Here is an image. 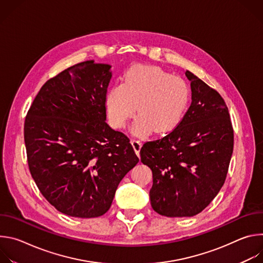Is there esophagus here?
<instances>
[{"label":"esophagus","mask_w":263,"mask_h":263,"mask_svg":"<svg viewBox=\"0 0 263 263\" xmlns=\"http://www.w3.org/2000/svg\"><path fill=\"white\" fill-rule=\"evenodd\" d=\"M131 144H132V146H133V148H134L135 153H136L137 156L139 157V152H140V148H141V141L138 140V139L133 138V139H131Z\"/></svg>","instance_id":"obj_1"}]
</instances>
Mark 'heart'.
I'll return each instance as SVG.
<instances>
[{"label": "heart", "instance_id": "obj_1", "mask_svg": "<svg viewBox=\"0 0 263 263\" xmlns=\"http://www.w3.org/2000/svg\"><path fill=\"white\" fill-rule=\"evenodd\" d=\"M191 100L187 82L155 65H134L125 74L123 84L112 87L106 98L109 118L123 128L136 112L133 125L137 135L151 131L164 133L182 121Z\"/></svg>", "mask_w": 263, "mask_h": 263}]
</instances>
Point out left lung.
Listing matches in <instances>:
<instances>
[{"instance_id": "1", "label": "left lung", "mask_w": 263, "mask_h": 263, "mask_svg": "<svg viewBox=\"0 0 263 263\" xmlns=\"http://www.w3.org/2000/svg\"><path fill=\"white\" fill-rule=\"evenodd\" d=\"M192 104L179 125L146 141L140 161L153 173L152 208L167 217L194 216L216 197L226 180L234 133L221 96L189 70Z\"/></svg>"}]
</instances>
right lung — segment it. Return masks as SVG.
I'll return each mask as SVG.
<instances>
[{
  "mask_svg": "<svg viewBox=\"0 0 263 263\" xmlns=\"http://www.w3.org/2000/svg\"><path fill=\"white\" fill-rule=\"evenodd\" d=\"M111 65L87 60L48 80L25 120L32 178L47 201L73 217L106 213L139 161L130 139L106 121Z\"/></svg>",
  "mask_w": 263,
  "mask_h": 263,
  "instance_id": "add662e5",
  "label": "right lung"
}]
</instances>
